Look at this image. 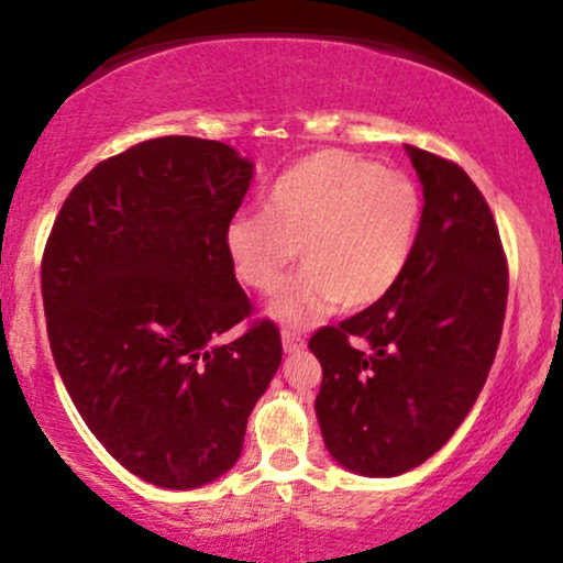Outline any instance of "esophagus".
I'll return each instance as SVG.
<instances>
[{
    "instance_id": "esophagus-1",
    "label": "esophagus",
    "mask_w": 563,
    "mask_h": 563,
    "mask_svg": "<svg viewBox=\"0 0 563 563\" xmlns=\"http://www.w3.org/2000/svg\"><path fill=\"white\" fill-rule=\"evenodd\" d=\"M280 338H283V351H286V353H301L306 347L301 334L294 332V330H283Z\"/></svg>"
}]
</instances>
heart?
<instances>
[{"label": "heart", "instance_id": "heart-1", "mask_svg": "<svg viewBox=\"0 0 563 563\" xmlns=\"http://www.w3.org/2000/svg\"><path fill=\"white\" fill-rule=\"evenodd\" d=\"M416 181L345 151H319L280 174L265 212L225 225V257L244 286L273 294L286 267H303L267 306L275 322L303 327L345 309H368L393 294L421 229Z\"/></svg>", "mask_w": 563, "mask_h": 563}]
</instances>
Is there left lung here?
Wrapping results in <instances>:
<instances>
[{"label":"left lung","mask_w":563,"mask_h":563,"mask_svg":"<svg viewBox=\"0 0 563 563\" xmlns=\"http://www.w3.org/2000/svg\"><path fill=\"white\" fill-rule=\"evenodd\" d=\"M405 153L423 212L400 283L309 340L322 364L314 410L327 452L366 478L408 473L450 441L486 384L507 311V260L478 187L439 155Z\"/></svg>","instance_id":"left-lung-1"}]
</instances>
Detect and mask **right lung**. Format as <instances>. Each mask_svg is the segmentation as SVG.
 Wrapping results in <instances>:
<instances>
[{"label":"right lung","instance_id":"obj_1","mask_svg":"<svg viewBox=\"0 0 563 563\" xmlns=\"http://www.w3.org/2000/svg\"><path fill=\"white\" fill-rule=\"evenodd\" d=\"M254 163L216 140L158 137L98 163L64 199L41 267L54 364L119 465L158 488L208 486L241 457L280 366L225 257Z\"/></svg>","mask_w":563,"mask_h":563}]
</instances>
